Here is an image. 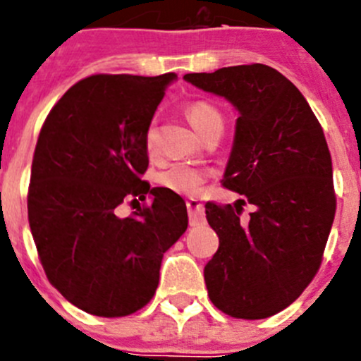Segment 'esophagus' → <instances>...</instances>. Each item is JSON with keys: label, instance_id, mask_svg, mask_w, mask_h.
<instances>
[{"label": "esophagus", "instance_id": "esophagus-1", "mask_svg": "<svg viewBox=\"0 0 361 361\" xmlns=\"http://www.w3.org/2000/svg\"><path fill=\"white\" fill-rule=\"evenodd\" d=\"M187 209L192 227H197V225H202L206 221V218H204V206L201 202L190 199V201H187Z\"/></svg>", "mask_w": 361, "mask_h": 361}]
</instances>
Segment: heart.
I'll use <instances>...</instances> for the list:
<instances>
[{
    "label": "heart",
    "mask_w": 361,
    "mask_h": 361,
    "mask_svg": "<svg viewBox=\"0 0 361 361\" xmlns=\"http://www.w3.org/2000/svg\"><path fill=\"white\" fill-rule=\"evenodd\" d=\"M188 120L194 126V129L199 134H206L211 127L221 126L224 120H221V113L216 110L211 103L207 101H192L185 108ZM145 148L150 155H154L157 152V127L155 122H152L148 126L147 133H145ZM207 181V173L201 167H195L192 164H174V166L167 167L166 171L159 174V183L162 187L169 188V190L176 192V194L188 195V197H194L202 192L204 183Z\"/></svg>",
    "instance_id": "1"
}]
</instances>
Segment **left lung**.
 I'll list each match as a JSON object with an SVG mask.
<instances>
[{"instance_id":"1","label":"left lung","mask_w":361,"mask_h":361,"mask_svg":"<svg viewBox=\"0 0 361 361\" xmlns=\"http://www.w3.org/2000/svg\"><path fill=\"white\" fill-rule=\"evenodd\" d=\"M183 80L239 111L221 181L255 206L245 222L244 201L206 204L220 239L204 267L207 295L232 318H269L300 297L322 264L336 216L325 134L300 90L271 66L243 64Z\"/></svg>"}]
</instances>
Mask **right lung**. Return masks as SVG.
<instances>
[{"instance_id":"1","label":"right lung","mask_w":361,"mask_h":361,"mask_svg":"<svg viewBox=\"0 0 361 361\" xmlns=\"http://www.w3.org/2000/svg\"><path fill=\"white\" fill-rule=\"evenodd\" d=\"M176 80L92 75L52 108L39 130L27 214L49 281L82 311L103 318L133 314L150 302L162 257L188 225L185 201L141 180L148 167L145 133ZM130 217L123 200H144Z\"/></svg>"}]
</instances>
